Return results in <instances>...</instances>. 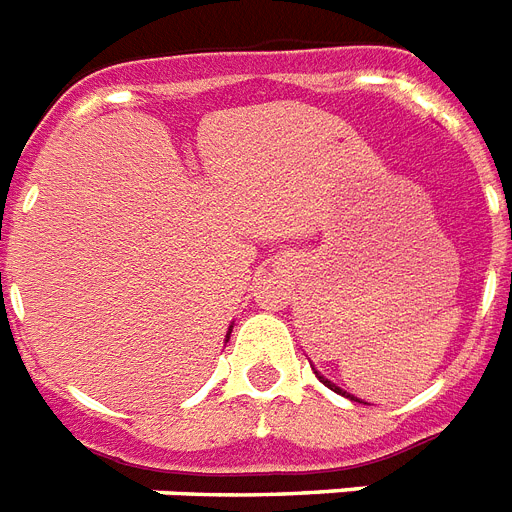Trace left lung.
Listing matches in <instances>:
<instances>
[{
  "instance_id": "8db88e82",
  "label": "left lung",
  "mask_w": 512,
  "mask_h": 512,
  "mask_svg": "<svg viewBox=\"0 0 512 512\" xmlns=\"http://www.w3.org/2000/svg\"><path fill=\"white\" fill-rule=\"evenodd\" d=\"M316 377H319V380L324 382V385H327L329 390H335V393H342V396H345V390H342V388H337L335 382H332V380H327V377H324V374H319V372H316ZM348 398H353V396H348ZM356 401H358V398H356Z\"/></svg>"
}]
</instances>
